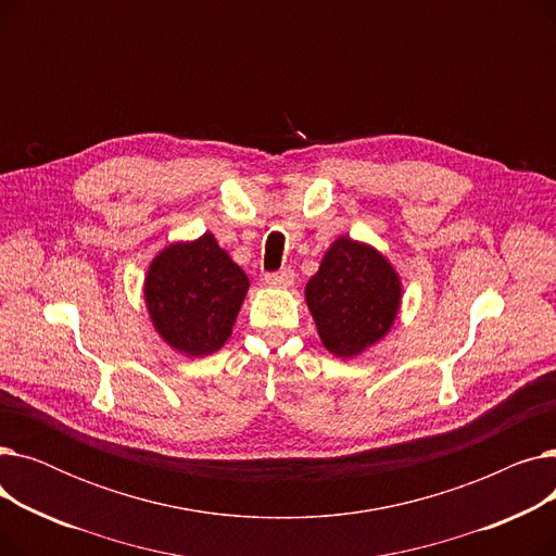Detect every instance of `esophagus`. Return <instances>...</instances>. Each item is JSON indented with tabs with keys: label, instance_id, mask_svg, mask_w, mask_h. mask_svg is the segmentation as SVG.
<instances>
[{
	"label": "esophagus",
	"instance_id": "34e87169",
	"mask_svg": "<svg viewBox=\"0 0 556 556\" xmlns=\"http://www.w3.org/2000/svg\"><path fill=\"white\" fill-rule=\"evenodd\" d=\"M293 279H295L293 270H279V273H268L266 275V283L270 288H288L290 283H293Z\"/></svg>",
	"mask_w": 556,
	"mask_h": 556
}]
</instances>
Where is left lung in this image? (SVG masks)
Returning a JSON list of instances; mask_svg holds the SVG:
<instances>
[{
    "mask_svg": "<svg viewBox=\"0 0 556 556\" xmlns=\"http://www.w3.org/2000/svg\"><path fill=\"white\" fill-rule=\"evenodd\" d=\"M304 295L327 352L354 358L388 336L401 308L403 286L376 248L338 237Z\"/></svg>",
    "mask_w": 556,
    "mask_h": 556,
    "instance_id": "obj_1",
    "label": "left lung"
}]
</instances>
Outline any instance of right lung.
<instances>
[{
  "label": "right lung",
  "instance_id": "1",
  "mask_svg": "<svg viewBox=\"0 0 556 556\" xmlns=\"http://www.w3.org/2000/svg\"><path fill=\"white\" fill-rule=\"evenodd\" d=\"M250 279L212 231L166 245L149 266L143 300L160 338L191 358L210 356L229 340Z\"/></svg>",
  "mask_w": 556,
  "mask_h": 556
}]
</instances>
